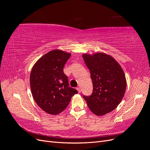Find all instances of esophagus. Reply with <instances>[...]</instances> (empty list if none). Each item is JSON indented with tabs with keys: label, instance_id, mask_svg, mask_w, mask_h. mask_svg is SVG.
I'll list each match as a JSON object with an SVG mask.
<instances>
[{
	"label": "esophagus",
	"instance_id": "esophagus-1",
	"mask_svg": "<svg viewBox=\"0 0 150 150\" xmlns=\"http://www.w3.org/2000/svg\"><path fill=\"white\" fill-rule=\"evenodd\" d=\"M76 89L78 90V93H81V88L80 87H78V88H76Z\"/></svg>",
	"mask_w": 150,
	"mask_h": 150
}]
</instances>
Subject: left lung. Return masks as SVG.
<instances>
[{
	"label": "left lung",
	"instance_id": "obj_1",
	"mask_svg": "<svg viewBox=\"0 0 150 150\" xmlns=\"http://www.w3.org/2000/svg\"><path fill=\"white\" fill-rule=\"evenodd\" d=\"M90 71L93 90L90 96L83 95L90 110L102 116L114 110L121 101L126 88L125 75L114 58L104 53L83 54Z\"/></svg>",
	"mask_w": 150,
	"mask_h": 150
}]
</instances>
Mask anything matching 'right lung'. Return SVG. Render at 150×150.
Here are the masks:
<instances>
[{"label": "right lung", "instance_id": "1", "mask_svg": "<svg viewBox=\"0 0 150 150\" xmlns=\"http://www.w3.org/2000/svg\"><path fill=\"white\" fill-rule=\"evenodd\" d=\"M71 54L54 50L36 62L32 69L30 85L38 105L50 115H58L65 110L72 96L78 92L69 87L63 68Z\"/></svg>", "mask_w": 150, "mask_h": 150}]
</instances>
